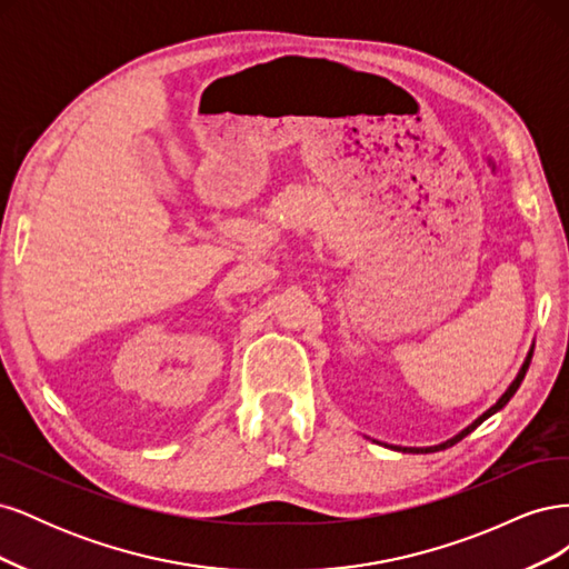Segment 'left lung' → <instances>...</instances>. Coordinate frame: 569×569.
Here are the masks:
<instances>
[{"instance_id":"left-lung-1","label":"left lung","mask_w":569,"mask_h":569,"mask_svg":"<svg viewBox=\"0 0 569 569\" xmlns=\"http://www.w3.org/2000/svg\"><path fill=\"white\" fill-rule=\"evenodd\" d=\"M531 353H533V351H529V356H527V360H525V366H522L520 375H518V377H515V382L510 385V389H508V391H506V393L501 396V399H498V401H496V406H491V408H489V410L485 412V416H481V418H477V420H475V422H472V425H470L468 429H462V432H460L458 437L449 439V441H446V443H439V446H429V449H403V451H406V453H435V451H441V449H449V446L458 443V441H460L462 437H468V435L472 432V429H477V427H479L481 422H485V420H487L489 416H493V412H496V410H501V408H503V406H506V403H508V401L512 399V393H515V391H518V387H520V385H522V380H525V375H527V368H529V360H531Z\"/></svg>"}]
</instances>
